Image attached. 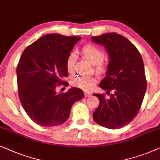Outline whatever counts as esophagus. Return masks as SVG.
I'll list each match as a JSON object with an SVG mask.
<instances>
[{
    "label": "esophagus",
    "mask_w": 160,
    "mask_h": 160,
    "mask_svg": "<svg viewBox=\"0 0 160 160\" xmlns=\"http://www.w3.org/2000/svg\"><path fill=\"white\" fill-rule=\"evenodd\" d=\"M91 93H89V92H85V97H91Z\"/></svg>",
    "instance_id": "34e87169"
}]
</instances>
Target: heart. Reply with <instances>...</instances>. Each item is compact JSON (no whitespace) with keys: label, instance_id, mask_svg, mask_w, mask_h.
Segmentation results:
<instances>
[{"label":"heart","instance_id":"heart-1","mask_svg":"<svg viewBox=\"0 0 160 160\" xmlns=\"http://www.w3.org/2000/svg\"><path fill=\"white\" fill-rule=\"evenodd\" d=\"M81 53L84 58L88 60L94 65L95 69L98 72H102L104 69L102 61L105 58V53L102 50L98 48L93 44H86L81 50ZM75 53L71 52L68 55L67 58V69L69 72H72L74 70V63H75ZM96 82V78L91 76H84L79 74L74 77L72 80V84L74 86L81 88L82 90L88 91L93 88Z\"/></svg>","mask_w":160,"mask_h":160}]
</instances>
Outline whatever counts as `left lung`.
I'll use <instances>...</instances> for the list:
<instances>
[{
    "label": "left lung",
    "mask_w": 160,
    "mask_h": 160,
    "mask_svg": "<svg viewBox=\"0 0 160 160\" xmlns=\"http://www.w3.org/2000/svg\"><path fill=\"white\" fill-rule=\"evenodd\" d=\"M95 43L105 47L110 61L105 78L99 87L109 98L93 93L99 105L93 114L97 124L117 129L130 123L141 107L146 91V79L141 55L126 37L116 33L91 37Z\"/></svg>",
    "instance_id": "8db88e82"
}]
</instances>
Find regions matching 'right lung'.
<instances>
[{"mask_svg":"<svg viewBox=\"0 0 160 160\" xmlns=\"http://www.w3.org/2000/svg\"><path fill=\"white\" fill-rule=\"evenodd\" d=\"M80 37L44 35L23 51L17 67L18 95L28 116L38 125L54 127L69 118L72 106L84 93L78 88L56 93L69 75L67 58Z\"/></svg>","mask_w":160,"mask_h":160,"instance_id":"obj_1","label":"right lung"}]
</instances>
